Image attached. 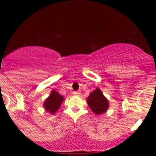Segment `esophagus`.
Returning <instances> with one entry per match:
<instances>
[{
  "mask_svg": "<svg viewBox=\"0 0 156 156\" xmlns=\"http://www.w3.org/2000/svg\"><path fill=\"white\" fill-rule=\"evenodd\" d=\"M80 94V93L79 91H73V95H79Z\"/></svg>",
  "mask_w": 156,
  "mask_h": 156,
  "instance_id": "1",
  "label": "esophagus"
}]
</instances>
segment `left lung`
Masks as SVG:
<instances>
[{
    "instance_id": "8db88e82",
    "label": "left lung",
    "mask_w": 156,
    "mask_h": 156,
    "mask_svg": "<svg viewBox=\"0 0 156 156\" xmlns=\"http://www.w3.org/2000/svg\"><path fill=\"white\" fill-rule=\"evenodd\" d=\"M87 104L95 114L104 113L108 108V101L99 88L91 92L87 98Z\"/></svg>"
}]
</instances>
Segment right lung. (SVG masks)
<instances>
[{
  "label": "right lung",
  "mask_w": 156,
  "mask_h": 156,
  "mask_svg": "<svg viewBox=\"0 0 156 156\" xmlns=\"http://www.w3.org/2000/svg\"><path fill=\"white\" fill-rule=\"evenodd\" d=\"M63 101V97L55 90H52L51 94L45 101L44 107L50 113L54 114L60 108L62 102Z\"/></svg>",
  "instance_id": "1"
}]
</instances>
